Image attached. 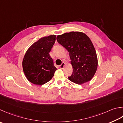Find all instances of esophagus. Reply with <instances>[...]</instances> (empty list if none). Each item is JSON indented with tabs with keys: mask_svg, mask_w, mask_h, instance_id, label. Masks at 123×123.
I'll use <instances>...</instances> for the list:
<instances>
[{
	"mask_svg": "<svg viewBox=\"0 0 123 123\" xmlns=\"http://www.w3.org/2000/svg\"><path fill=\"white\" fill-rule=\"evenodd\" d=\"M65 64H65L64 62H62V63L61 65H60V66H59V67L61 69H63L64 68V67H65Z\"/></svg>",
	"mask_w": 123,
	"mask_h": 123,
	"instance_id": "obj_1",
	"label": "esophagus"
}]
</instances>
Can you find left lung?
<instances>
[{
  "instance_id": "left-lung-1",
  "label": "left lung",
  "mask_w": 123,
  "mask_h": 123,
  "mask_svg": "<svg viewBox=\"0 0 123 123\" xmlns=\"http://www.w3.org/2000/svg\"><path fill=\"white\" fill-rule=\"evenodd\" d=\"M56 39L69 52L73 68L69 80L79 85L91 80L97 71L98 62L90 38L83 32L71 31L58 35Z\"/></svg>"
}]
</instances>
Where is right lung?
Instances as JSON below:
<instances>
[{"label": "right lung", "mask_w": 123, "mask_h": 123, "mask_svg": "<svg viewBox=\"0 0 123 123\" xmlns=\"http://www.w3.org/2000/svg\"><path fill=\"white\" fill-rule=\"evenodd\" d=\"M56 39L50 35L40 38L26 50L22 61L23 72L31 83L42 85L53 77L57 69L49 55Z\"/></svg>", "instance_id": "1"}]
</instances>
